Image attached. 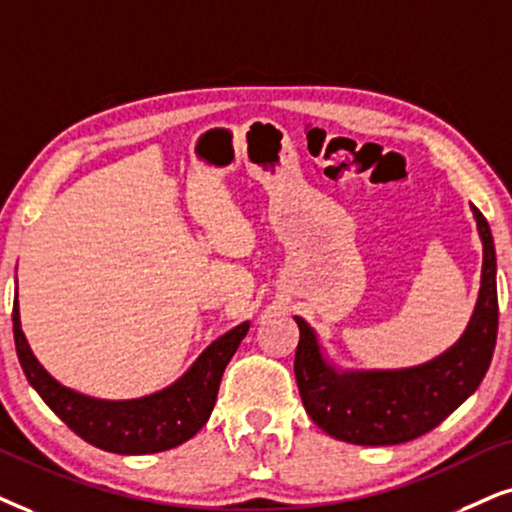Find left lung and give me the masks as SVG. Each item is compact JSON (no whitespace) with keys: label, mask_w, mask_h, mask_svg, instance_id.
Listing matches in <instances>:
<instances>
[{"label":"left lung","mask_w":512,"mask_h":512,"mask_svg":"<svg viewBox=\"0 0 512 512\" xmlns=\"http://www.w3.org/2000/svg\"><path fill=\"white\" fill-rule=\"evenodd\" d=\"M484 245L482 286L463 338L430 364L409 371L338 373L321 357L312 328L297 319L295 380L309 418L335 439L361 446L411 442L435 430L482 383L498 333L496 252L487 219L472 208Z\"/></svg>","instance_id":"8db88e82"}]
</instances>
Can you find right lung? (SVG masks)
Here are the masks:
<instances>
[{"mask_svg": "<svg viewBox=\"0 0 512 512\" xmlns=\"http://www.w3.org/2000/svg\"><path fill=\"white\" fill-rule=\"evenodd\" d=\"M11 319H14L18 361L28 383L35 387L44 404L84 442L125 456L174 449L208 423L215 409L224 368L250 328V323L245 321L234 331L217 338L200 354L196 364L163 392L132 401H101L58 385L40 366L21 331L18 297Z\"/></svg>", "mask_w": 512, "mask_h": 512, "instance_id": "add662e5", "label": "right lung"}]
</instances>
